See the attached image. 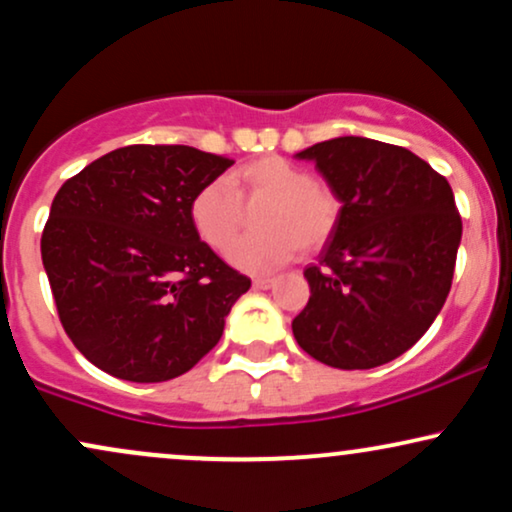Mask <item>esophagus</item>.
Here are the masks:
<instances>
[{
    "label": "esophagus",
    "mask_w": 512,
    "mask_h": 512,
    "mask_svg": "<svg viewBox=\"0 0 512 512\" xmlns=\"http://www.w3.org/2000/svg\"><path fill=\"white\" fill-rule=\"evenodd\" d=\"M252 286H255V289H260V291H267V289H272V286H274V279H264V276H260V279L252 281Z\"/></svg>",
    "instance_id": "34e87169"
}]
</instances>
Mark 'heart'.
Instances as JSON below:
<instances>
[{
    "instance_id": "obj_1",
    "label": "heart",
    "mask_w": 512,
    "mask_h": 512,
    "mask_svg": "<svg viewBox=\"0 0 512 512\" xmlns=\"http://www.w3.org/2000/svg\"><path fill=\"white\" fill-rule=\"evenodd\" d=\"M245 202H267L257 226L262 233L240 238L228 248V262L250 274L274 272L301 252H317L337 228V192L315 180L313 170L284 156H260L231 175L204 182L190 202L199 238L223 250L243 226Z\"/></svg>"
}]
</instances>
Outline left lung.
Listing matches in <instances>:
<instances>
[{
	"mask_svg": "<svg viewBox=\"0 0 512 512\" xmlns=\"http://www.w3.org/2000/svg\"><path fill=\"white\" fill-rule=\"evenodd\" d=\"M315 161L342 211L305 269L308 305L291 322L305 354L366 370L411 349L450 293L462 219L448 180L402 146L337 137L296 154Z\"/></svg>",
	"mask_w": 512,
	"mask_h": 512,
	"instance_id": "obj_1",
	"label": "left lung"
}]
</instances>
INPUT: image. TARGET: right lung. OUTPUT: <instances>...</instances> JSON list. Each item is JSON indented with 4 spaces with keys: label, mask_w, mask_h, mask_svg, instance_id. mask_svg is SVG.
Listing matches in <instances>:
<instances>
[{
    "label": "right lung",
    "mask_w": 512,
    "mask_h": 512,
    "mask_svg": "<svg viewBox=\"0 0 512 512\" xmlns=\"http://www.w3.org/2000/svg\"><path fill=\"white\" fill-rule=\"evenodd\" d=\"M231 166L192 146L134 144L60 187L40 255L64 332L93 366L163 383L219 344L250 279L199 240L190 202Z\"/></svg>",
    "instance_id": "add662e5"
}]
</instances>
